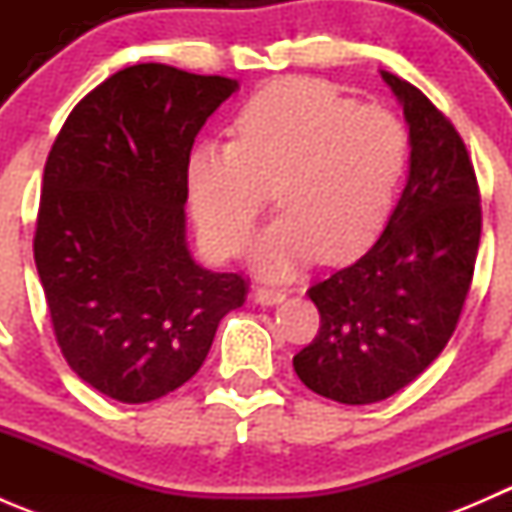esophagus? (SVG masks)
Here are the masks:
<instances>
[{
    "instance_id": "obj_1",
    "label": "esophagus",
    "mask_w": 512,
    "mask_h": 512,
    "mask_svg": "<svg viewBox=\"0 0 512 512\" xmlns=\"http://www.w3.org/2000/svg\"><path fill=\"white\" fill-rule=\"evenodd\" d=\"M287 294L282 292V289H270V287H257L255 292H252V299H255L257 304H262V307H272V304H280L285 302Z\"/></svg>"
}]
</instances>
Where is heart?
I'll use <instances>...</instances> for the list:
<instances>
[{
    "label": "heart",
    "mask_w": 512,
    "mask_h": 512,
    "mask_svg": "<svg viewBox=\"0 0 512 512\" xmlns=\"http://www.w3.org/2000/svg\"><path fill=\"white\" fill-rule=\"evenodd\" d=\"M235 141L190 153L195 223L215 255H237L275 190L282 215L255 245L257 270L287 277L319 257L339 265L379 237L409 163V133L381 106L334 86L280 79L245 101Z\"/></svg>",
    "instance_id": "1"
}]
</instances>
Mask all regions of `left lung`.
Returning <instances> with one entry per match:
<instances>
[{
    "mask_svg": "<svg viewBox=\"0 0 512 512\" xmlns=\"http://www.w3.org/2000/svg\"><path fill=\"white\" fill-rule=\"evenodd\" d=\"M381 79L409 126V180L371 250L309 287L319 332L292 359L307 389L349 406L389 399L443 352L480 242L478 183L458 131L409 81Z\"/></svg>",
    "mask_w": 512,
    "mask_h": 512,
    "instance_id": "obj_1",
    "label": "left lung"
}]
</instances>
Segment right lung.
<instances>
[{"label":"right lung","mask_w":512,"mask_h":512,"mask_svg":"<svg viewBox=\"0 0 512 512\" xmlns=\"http://www.w3.org/2000/svg\"><path fill=\"white\" fill-rule=\"evenodd\" d=\"M235 79L165 64L118 71L76 103L51 146L34 262L71 369L121 404L193 379L247 282L185 240L195 136Z\"/></svg>","instance_id":"1"}]
</instances>
